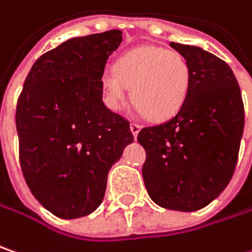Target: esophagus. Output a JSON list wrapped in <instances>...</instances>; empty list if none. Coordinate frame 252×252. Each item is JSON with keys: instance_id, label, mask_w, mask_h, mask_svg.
I'll return each instance as SVG.
<instances>
[{"instance_id": "esophagus-1", "label": "esophagus", "mask_w": 252, "mask_h": 252, "mask_svg": "<svg viewBox=\"0 0 252 252\" xmlns=\"http://www.w3.org/2000/svg\"><path fill=\"white\" fill-rule=\"evenodd\" d=\"M140 129H142V126H140V125H137V123H130V130H132L134 137H137V134H139V132H140Z\"/></svg>"}]
</instances>
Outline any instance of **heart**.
<instances>
[{"label":"heart","instance_id":"1","mask_svg":"<svg viewBox=\"0 0 252 252\" xmlns=\"http://www.w3.org/2000/svg\"><path fill=\"white\" fill-rule=\"evenodd\" d=\"M191 72L176 51L161 46H137L120 58L115 68L100 73V88L110 109L119 110L129 96L139 112L155 122L173 118L183 106Z\"/></svg>","mask_w":252,"mask_h":252}]
</instances>
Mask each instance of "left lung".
Instances as JSON below:
<instances>
[{"mask_svg": "<svg viewBox=\"0 0 252 252\" xmlns=\"http://www.w3.org/2000/svg\"><path fill=\"white\" fill-rule=\"evenodd\" d=\"M191 72L187 97L167 122L143 127L142 174L163 208L195 211L217 198L233 177L244 130V105L231 68L193 46L170 42Z\"/></svg>", "mask_w": 252, "mask_h": 252, "instance_id": "1", "label": "left lung"}]
</instances>
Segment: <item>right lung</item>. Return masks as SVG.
I'll return each mask as SVG.
<instances>
[{
    "label": "right lung",
    "mask_w": 252,
    "mask_h": 252,
    "mask_svg": "<svg viewBox=\"0 0 252 252\" xmlns=\"http://www.w3.org/2000/svg\"><path fill=\"white\" fill-rule=\"evenodd\" d=\"M122 31L70 38L36 59L17 103L22 174L33 197L59 219L100 206L110 167L133 142L130 125L109 110L100 73Z\"/></svg>",
    "instance_id": "1"
}]
</instances>
